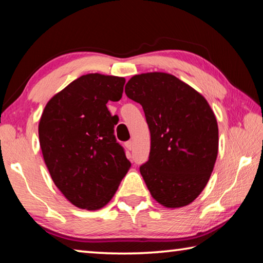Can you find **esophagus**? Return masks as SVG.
Wrapping results in <instances>:
<instances>
[{
	"instance_id": "esophagus-1",
	"label": "esophagus",
	"mask_w": 263,
	"mask_h": 263,
	"mask_svg": "<svg viewBox=\"0 0 263 263\" xmlns=\"http://www.w3.org/2000/svg\"><path fill=\"white\" fill-rule=\"evenodd\" d=\"M125 147H126L127 149H130V151H131V149L133 148V142H132L131 140L126 141V142H125Z\"/></svg>"
}]
</instances>
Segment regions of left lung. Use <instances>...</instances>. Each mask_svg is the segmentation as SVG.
Segmentation results:
<instances>
[{"instance_id": "obj_1", "label": "left lung", "mask_w": 263, "mask_h": 263, "mask_svg": "<svg viewBox=\"0 0 263 263\" xmlns=\"http://www.w3.org/2000/svg\"><path fill=\"white\" fill-rule=\"evenodd\" d=\"M128 99L140 103L151 132L148 161L140 174L164 208L193 203L208 184L218 155V124L204 96L168 73L132 77Z\"/></svg>"}]
</instances>
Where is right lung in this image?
I'll return each mask as SVG.
<instances>
[{
    "label": "right lung",
    "mask_w": 263,
    "mask_h": 263,
    "mask_svg": "<svg viewBox=\"0 0 263 263\" xmlns=\"http://www.w3.org/2000/svg\"><path fill=\"white\" fill-rule=\"evenodd\" d=\"M124 83L114 75H82L47 102L39 121V144L52 180L80 209L105 206L131 167L114 135L118 117L106 108L122 99Z\"/></svg>",
    "instance_id": "add662e5"
}]
</instances>
